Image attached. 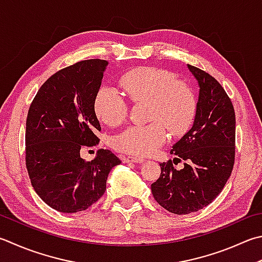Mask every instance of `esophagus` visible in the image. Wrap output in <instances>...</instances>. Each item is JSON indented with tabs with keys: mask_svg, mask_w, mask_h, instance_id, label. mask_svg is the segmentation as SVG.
Returning a JSON list of instances; mask_svg holds the SVG:
<instances>
[{
	"mask_svg": "<svg viewBox=\"0 0 262 262\" xmlns=\"http://www.w3.org/2000/svg\"><path fill=\"white\" fill-rule=\"evenodd\" d=\"M123 161H124V163H142L145 160L137 156H125Z\"/></svg>",
	"mask_w": 262,
	"mask_h": 262,
	"instance_id": "1",
	"label": "esophagus"
}]
</instances>
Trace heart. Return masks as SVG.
Returning <instances> with one entry per match:
<instances>
[{
  "mask_svg": "<svg viewBox=\"0 0 262 262\" xmlns=\"http://www.w3.org/2000/svg\"><path fill=\"white\" fill-rule=\"evenodd\" d=\"M121 86L132 102L148 101L146 125L127 127L113 139L118 151L136 156L152 155L172 136H181L188 130L196 112V99L191 89L178 82L173 73L154 67H139L121 77ZM98 118L106 125H121L127 116V103L112 86H102L95 99Z\"/></svg>",
  "mask_w": 262,
  "mask_h": 262,
  "instance_id": "b5f03b06",
  "label": "heart"
}]
</instances>
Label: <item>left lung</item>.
<instances>
[{
    "mask_svg": "<svg viewBox=\"0 0 262 262\" xmlns=\"http://www.w3.org/2000/svg\"><path fill=\"white\" fill-rule=\"evenodd\" d=\"M200 86L191 129L176 142L171 154L184 161L177 170L163 162L151 184L155 201L174 214H188L209 205L231 174L235 161V111L228 95L209 73L187 65Z\"/></svg>",
    "mask_w": 262,
    "mask_h": 262,
    "instance_id": "left-lung-1",
    "label": "left lung"
}]
</instances>
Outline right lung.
I'll use <instances>...</instances> for the list:
<instances>
[{"mask_svg": "<svg viewBox=\"0 0 262 262\" xmlns=\"http://www.w3.org/2000/svg\"><path fill=\"white\" fill-rule=\"evenodd\" d=\"M108 61L90 59L63 68L39 88L26 121V167L44 203L62 213L84 211L106 190L107 177L120 159L99 149L91 162L83 146L99 142L95 112Z\"/></svg>", "mask_w": 262, "mask_h": 262, "instance_id": "1", "label": "right lung"}]
</instances>
